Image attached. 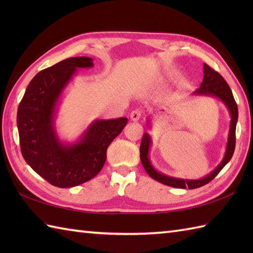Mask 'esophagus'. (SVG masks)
<instances>
[{
    "instance_id": "esophagus-1",
    "label": "esophagus",
    "mask_w": 253,
    "mask_h": 253,
    "mask_svg": "<svg viewBox=\"0 0 253 253\" xmlns=\"http://www.w3.org/2000/svg\"><path fill=\"white\" fill-rule=\"evenodd\" d=\"M141 115H142V111H141V110H139V109L133 110V111L130 113L131 121H133V122L139 121V118L141 117Z\"/></svg>"
}]
</instances>
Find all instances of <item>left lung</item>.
I'll return each instance as SVG.
<instances>
[{
    "label": "left lung",
    "mask_w": 253,
    "mask_h": 253,
    "mask_svg": "<svg viewBox=\"0 0 253 253\" xmlns=\"http://www.w3.org/2000/svg\"><path fill=\"white\" fill-rule=\"evenodd\" d=\"M204 69V77L202 80V84L200 88H198L193 94L197 95H211L215 96V98L221 100L223 103L226 105L230 113V127H229V133H228V140L226 146V152H225L224 159L217 168L214 169L212 173H210L208 176L201 179L191 180V179H181V178H175V177H170L168 175H164L162 173H159L157 169H154L151 162L149 159V149L150 144H151V138H150L149 133H143L141 144H140V160L143 165L144 169L151 178L155 179L159 182L166 186L175 187V188H181V189H196V188L202 187L207 185L208 182L211 181L214 177H215L222 169L226 165L230 159H232L235 146H236V125H237L238 121V107L237 103L234 99V95L232 90H230L228 84L225 82L224 78L219 75L216 71L210 67L207 64L203 65Z\"/></svg>",
    "instance_id": "1"
}]
</instances>
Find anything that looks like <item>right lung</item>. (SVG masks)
Here are the masks:
<instances>
[{
  "instance_id": "add662e5",
  "label": "right lung",
  "mask_w": 253,
  "mask_h": 253,
  "mask_svg": "<svg viewBox=\"0 0 253 253\" xmlns=\"http://www.w3.org/2000/svg\"><path fill=\"white\" fill-rule=\"evenodd\" d=\"M92 58L69 57L38 73L29 83L17 111L21 154L30 168L51 185H82L100 173L106 150L128 120L95 121L76 143L65 144L54 129L57 101L77 68L92 67Z\"/></svg>"
}]
</instances>
